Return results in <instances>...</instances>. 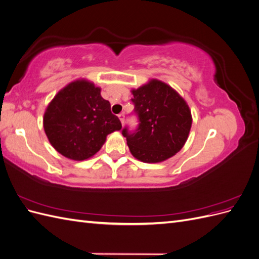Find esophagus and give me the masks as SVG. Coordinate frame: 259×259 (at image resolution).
I'll return each mask as SVG.
<instances>
[{"label":"esophagus","mask_w":259,"mask_h":259,"mask_svg":"<svg viewBox=\"0 0 259 259\" xmlns=\"http://www.w3.org/2000/svg\"><path fill=\"white\" fill-rule=\"evenodd\" d=\"M124 117H125V115H124V113H123V112L119 114V119H120V121H121V123H122V124H124Z\"/></svg>","instance_id":"34e87169"}]
</instances>
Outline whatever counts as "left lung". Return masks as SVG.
<instances>
[{"instance_id": "1", "label": "left lung", "mask_w": 259, "mask_h": 259, "mask_svg": "<svg viewBox=\"0 0 259 259\" xmlns=\"http://www.w3.org/2000/svg\"><path fill=\"white\" fill-rule=\"evenodd\" d=\"M138 126L122 130L131 153L145 163H158L182 149L192 124L190 109L183 97L158 80L132 91Z\"/></svg>"}]
</instances>
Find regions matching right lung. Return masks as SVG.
<instances>
[{
    "instance_id": "obj_1",
    "label": "right lung",
    "mask_w": 259,
    "mask_h": 259,
    "mask_svg": "<svg viewBox=\"0 0 259 259\" xmlns=\"http://www.w3.org/2000/svg\"><path fill=\"white\" fill-rule=\"evenodd\" d=\"M110 107L99 88L85 80L74 81L58 92L48 106L43 119L45 134L66 158L89 159L100 150L107 135L122 128Z\"/></svg>"
}]
</instances>
